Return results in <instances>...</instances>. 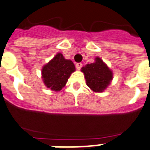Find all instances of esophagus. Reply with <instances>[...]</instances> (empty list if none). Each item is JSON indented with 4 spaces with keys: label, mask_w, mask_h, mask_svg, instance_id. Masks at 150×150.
<instances>
[{
    "label": "esophagus",
    "mask_w": 150,
    "mask_h": 150,
    "mask_svg": "<svg viewBox=\"0 0 150 150\" xmlns=\"http://www.w3.org/2000/svg\"><path fill=\"white\" fill-rule=\"evenodd\" d=\"M82 67H83V64L82 63H76V68L77 70H80Z\"/></svg>",
    "instance_id": "obj_1"
}]
</instances>
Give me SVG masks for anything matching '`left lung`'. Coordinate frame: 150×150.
Returning <instances> with one entry per match:
<instances>
[{
    "instance_id": "obj_1",
    "label": "left lung",
    "mask_w": 150,
    "mask_h": 150,
    "mask_svg": "<svg viewBox=\"0 0 150 150\" xmlns=\"http://www.w3.org/2000/svg\"><path fill=\"white\" fill-rule=\"evenodd\" d=\"M81 71L87 86L95 92H103L112 79V72L99 57L95 58L94 63L82 67Z\"/></svg>"
}]
</instances>
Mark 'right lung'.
Masks as SVG:
<instances>
[{
	"instance_id": "add662e5",
	"label": "right lung",
	"mask_w": 150,
	"mask_h": 150,
	"mask_svg": "<svg viewBox=\"0 0 150 150\" xmlns=\"http://www.w3.org/2000/svg\"><path fill=\"white\" fill-rule=\"evenodd\" d=\"M75 71L72 61L65 59L62 53H58L42 68L43 83L50 89L59 91L65 86L71 74Z\"/></svg>"
}]
</instances>
